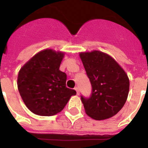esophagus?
I'll return each mask as SVG.
<instances>
[{
    "instance_id": "obj_1",
    "label": "esophagus",
    "mask_w": 148,
    "mask_h": 148,
    "mask_svg": "<svg viewBox=\"0 0 148 148\" xmlns=\"http://www.w3.org/2000/svg\"><path fill=\"white\" fill-rule=\"evenodd\" d=\"M75 90L77 91V95H79V93H80V90H79L78 87H76V88H75Z\"/></svg>"
}]
</instances>
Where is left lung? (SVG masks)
Here are the masks:
<instances>
[{"label": "left lung", "mask_w": 148, "mask_h": 148, "mask_svg": "<svg viewBox=\"0 0 148 148\" xmlns=\"http://www.w3.org/2000/svg\"><path fill=\"white\" fill-rule=\"evenodd\" d=\"M80 58L92 86L89 98L81 96L86 114L97 121L114 116L128 96V77L108 53L99 51L81 52Z\"/></svg>", "instance_id": "8db88e82"}]
</instances>
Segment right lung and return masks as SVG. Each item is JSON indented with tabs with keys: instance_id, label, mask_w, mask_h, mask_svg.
I'll list each match as a JSON object with an SVG mask.
<instances>
[{
	"instance_id": "add662e5",
	"label": "right lung",
	"mask_w": 148,
	"mask_h": 148,
	"mask_svg": "<svg viewBox=\"0 0 148 148\" xmlns=\"http://www.w3.org/2000/svg\"><path fill=\"white\" fill-rule=\"evenodd\" d=\"M64 56L61 51L45 49L21 68L17 88L27 108L35 114L53 116L60 112L76 91L66 87L67 74L59 70Z\"/></svg>"
}]
</instances>
